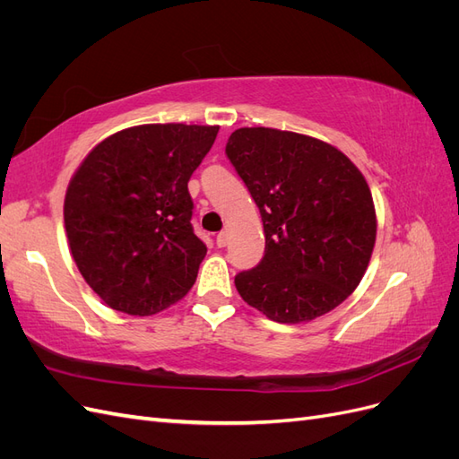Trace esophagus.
<instances>
[{"instance_id":"1","label":"esophagus","mask_w":459,"mask_h":459,"mask_svg":"<svg viewBox=\"0 0 459 459\" xmlns=\"http://www.w3.org/2000/svg\"><path fill=\"white\" fill-rule=\"evenodd\" d=\"M228 241H230V233H228V231H220V233L216 235V245H218V247H226Z\"/></svg>"}]
</instances>
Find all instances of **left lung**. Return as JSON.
Masks as SVG:
<instances>
[{"mask_svg":"<svg viewBox=\"0 0 459 459\" xmlns=\"http://www.w3.org/2000/svg\"><path fill=\"white\" fill-rule=\"evenodd\" d=\"M226 155L266 235L258 266L235 275L241 299L277 324L337 308L362 281L377 235L362 172L322 140L262 126L235 130Z\"/></svg>","mask_w":459,"mask_h":459,"instance_id":"obj_1","label":"left lung"}]
</instances>
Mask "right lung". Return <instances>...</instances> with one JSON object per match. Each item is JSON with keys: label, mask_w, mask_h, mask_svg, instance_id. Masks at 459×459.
Listing matches in <instances>:
<instances>
[{"label": "right lung", "mask_w": 459, "mask_h": 459, "mask_svg": "<svg viewBox=\"0 0 459 459\" xmlns=\"http://www.w3.org/2000/svg\"><path fill=\"white\" fill-rule=\"evenodd\" d=\"M220 126L142 124L97 143L71 178L65 230L86 283L113 310L152 316L182 300L206 255L191 174Z\"/></svg>", "instance_id": "obj_1"}]
</instances>
